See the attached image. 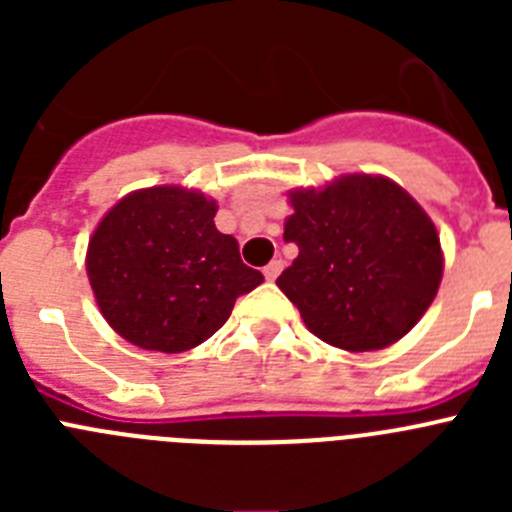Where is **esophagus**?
Wrapping results in <instances>:
<instances>
[{
	"instance_id": "esophagus-1",
	"label": "esophagus",
	"mask_w": 512,
	"mask_h": 512,
	"mask_svg": "<svg viewBox=\"0 0 512 512\" xmlns=\"http://www.w3.org/2000/svg\"><path fill=\"white\" fill-rule=\"evenodd\" d=\"M282 266H284L282 259H274L269 266H264V277L269 279V282H274V279H277L279 274H282Z\"/></svg>"
}]
</instances>
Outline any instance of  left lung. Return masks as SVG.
Segmentation results:
<instances>
[{
    "instance_id": "8db88e82",
    "label": "left lung",
    "mask_w": 512,
    "mask_h": 512,
    "mask_svg": "<svg viewBox=\"0 0 512 512\" xmlns=\"http://www.w3.org/2000/svg\"><path fill=\"white\" fill-rule=\"evenodd\" d=\"M284 241L300 253L277 279L307 330L359 354L400 341L443 277L436 225L387 176L346 174L289 192Z\"/></svg>"
}]
</instances>
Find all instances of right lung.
<instances>
[{
    "label": "right lung",
    "mask_w": 512,
    "mask_h": 512,
    "mask_svg": "<svg viewBox=\"0 0 512 512\" xmlns=\"http://www.w3.org/2000/svg\"><path fill=\"white\" fill-rule=\"evenodd\" d=\"M215 200L197 189H138L89 238L87 274L104 320L133 346L179 354L205 343L235 300L264 282L238 241L215 228Z\"/></svg>",
    "instance_id": "obj_1"
}]
</instances>
